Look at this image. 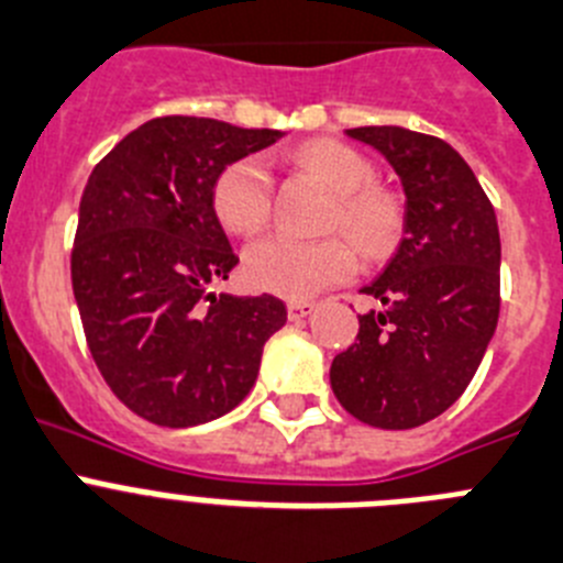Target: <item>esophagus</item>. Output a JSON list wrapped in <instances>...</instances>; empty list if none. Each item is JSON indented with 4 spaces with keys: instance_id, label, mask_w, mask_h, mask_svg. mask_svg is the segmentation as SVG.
<instances>
[{
    "instance_id": "1",
    "label": "esophagus",
    "mask_w": 563,
    "mask_h": 563,
    "mask_svg": "<svg viewBox=\"0 0 563 563\" xmlns=\"http://www.w3.org/2000/svg\"><path fill=\"white\" fill-rule=\"evenodd\" d=\"M313 302H302V300H294V302H288V319H291V322H300V319H306L308 313H313Z\"/></svg>"
}]
</instances>
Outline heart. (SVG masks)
<instances>
[{
	"label": "heart",
	"mask_w": 563,
	"mask_h": 563,
	"mask_svg": "<svg viewBox=\"0 0 563 563\" xmlns=\"http://www.w3.org/2000/svg\"><path fill=\"white\" fill-rule=\"evenodd\" d=\"M294 165L336 196L333 227H342L367 255H378L398 232V207L373 190L376 170L364 154L333 140H313L294 151ZM212 207L221 224L235 235H255L269 221L272 174L263 156H244L227 165L212 185ZM358 255L344 238L297 241L272 235L244 255V277L252 288L286 300H308L322 288L356 272Z\"/></svg>",
	"instance_id": "obj_1"
}]
</instances>
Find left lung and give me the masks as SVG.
I'll return each mask as SVG.
<instances>
[{"label": "left lung", "mask_w": 563, "mask_h": 563, "mask_svg": "<svg viewBox=\"0 0 563 563\" xmlns=\"http://www.w3.org/2000/svg\"><path fill=\"white\" fill-rule=\"evenodd\" d=\"M347 136L376 148L404 187V238L362 291L356 342L331 364V387L353 418L412 429L465 393L499 319V227L468 162L438 136L362 125Z\"/></svg>", "instance_id": "left-lung-1"}]
</instances>
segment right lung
Returning <instances> with one entry per match:
<instances>
[{"label": "right lung", "mask_w": 563, "mask_h": 563, "mask_svg": "<svg viewBox=\"0 0 563 563\" xmlns=\"http://www.w3.org/2000/svg\"><path fill=\"white\" fill-rule=\"evenodd\" d=\"M280 136L212 118H156L123 136L86 181L73 246L86 342L111 393L156 427H199L235 409L255 384L263 344L286 325L272 294L210 291L238 263L212 185Z\"/></svg>", "instance_id": "1"}]
</instances>
